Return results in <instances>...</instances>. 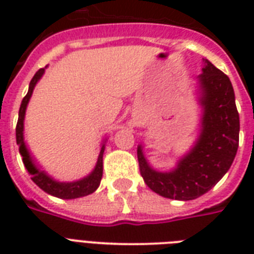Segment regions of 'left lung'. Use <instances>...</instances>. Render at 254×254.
Masks as SVG:
<instances>
[{"instance_id":"obj_1","label":"left lung","mask_w":254,"mask_h":254,"mask_svg":"<svg viewBox=\"0 0 254 254\" xmlns=\"http://www.w3.org/2000/svg\"><path fill=\"white\" fill-rule=\"evenodd\" d=\"M196 76V100L200 124L196 139L169 171L151 166L137 146L139 171L155 193L175 200H192L204 195L224 177L236 157L240 119L229 77L207 59Z\"/></svg>"}]
</instances>
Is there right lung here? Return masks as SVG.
Wrapping results in <instances>:
<instances>
[{
    "instance_id": "right-lung-1",
    "label": "right lung",
    "mask_w": 254,
    "mask_h": 254,
    "mask_svg": "<svg viewBox=\"0 0 254 254\" xmlns=\"http://www.w3.org/2000/svg\"><path fill=\"white\" fill-rule=\"evenodd\" d=\"M46 68H41L34 75V77L31 79L29 84L27 95L23 97L21 103L19 113H18L17 127H15V138H17V143L18 146H19V154H21L26 170L33 177L31 179H33L34 183L39 189L43 190L45 192L49 193V195L57 196L59 199H77V197L87 196L89 193L95 192L97 187L100 186L101 178H103V154L104 149H105L107 138L104 139L103 143H101L99 157H97V161H96V165L93 167V170L88 175H85V177L72 182H59L55 178L51 177L46 170H42L35 163V161H34V158L30 154V150L27 149V145L25 142V133L23 131H25L26 109H27L29 101L31 99V95H33L34 88L38 84V81L41 80L42 76L45 75Z\"/></svg>"
}]
</instances>
